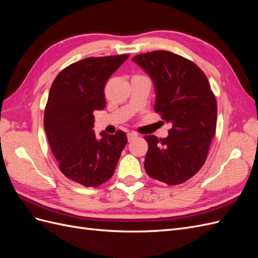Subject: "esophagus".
Returning a JSON list of instances; mask_svg holds the SVG:
<instances>
[{"instance_id": "1", "label": "esophagus", "mask_w": 258, "mask_h": 258, "mask_svg": "<svg viewBox=\"0 0 258 258\" xmlns=\"http://www.w3.org/2000/svg\"><path fill=\"white\" fill-rule=\"evenodd\" d=\"M127 137H128V141H131V140H134L135 138H137L138 135L135 134V132H129V134L127 135Z\"/></svg>"}]
</instances>
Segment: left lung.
Returning <instances> with one entry per match:
<instances>
[{"label":"left lung","mask_w":258,"mask_h":258,"mask_svg":"<svg viewBox=\"0 0 258 258\" xmlns=\"http://www.w3.org/2000/svg\"><path fill=\"white\" fill-rule=\"evenodd\" d=\"M135 62L156 88L154 110L172 123L167 138L145 136L144 168L152 178L178 185L205 165L215 135L217 103L208 77L192 61L167 50L140 53Z\"/></svg>","instance_id":"left-lung-1"}]
</instances>
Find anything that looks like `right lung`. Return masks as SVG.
I'll return each mask as SVG.
<instances>
[{
	"instance_id": "right-lung-1",
	"label": "right lung",
	"mask_w": 258,
	"mask_h": 258,
	"mask_svg": "<svg viewBox=\"0 0 258 258\" xmlns=\"http://www.w3.org/2000/svg\"><path fill=\"white\" fill-rule=\"evenodd\" d=\"M128 53L89 57L64 68L54 79L45 106L44 128L59 169L68 178L86 187H97L110 179L127 136L92 130L93 113L106 105L104 86Z\"/></svg>"
}]
</instances>
